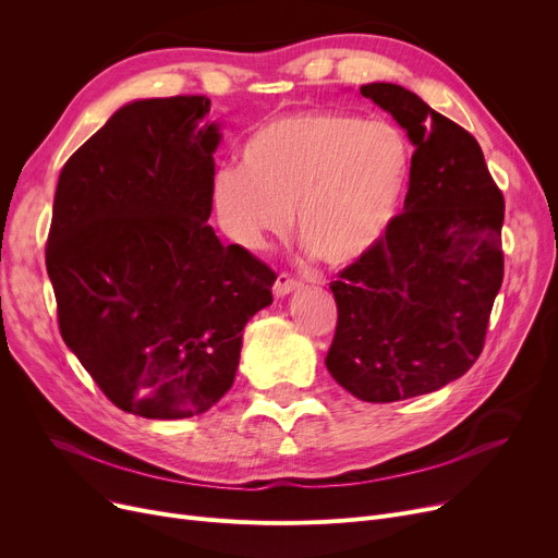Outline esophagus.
<instances>
[{
  "label": "esophagus",
  "instance_id": "34e87169",
  "mask_svg": "<svg viewBox=\"0 0 558 558\" xmlns=\"http://www.w3.org/2000/svg\"><path fill=\"white\" fill-rule=\"evenodd\" d=\"M301 287V282L296 280V278H291L289 274H280L278 278H276V284H274V294L278 296V299H282V296H287L289 291H294V289H299Z\"/></svg>",
  "mask_w": 558,
  "mask_h": 558
}]
</instances>
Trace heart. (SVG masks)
I'll use <instances>...</instances> for the list:
<instances>
[{
	"mask_svg": "<svg viewBox=\"0 0 558 558\" xmlns=\"http://www.w3.org/2000/svg\"><path fill=\"white\" fill-rule=\"evenodd\" d=\"M412 173V146L391 122L332 108L284 112L257 126L242 165L213 179L228 238L262 251L289 228L328 264L355 262L393 226Z\"/></svg>",
	"mask_w": 558,
	"mask_h": 558,
	"instance_id": "heart-1",
	"label": "heart"
}]
</instances>
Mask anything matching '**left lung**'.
Returning <instances> with one entry per match:
<instances>
[{
    "instance_id": "1",
    "label": "left lung",
    "mask_w": 558,
    "mask_h": 558,
    "mask_svg": "<svg viewBox=\"0 0 558 558\" xmlns=\"http://www.w3.org/2000/svg\"><path fill=\"white\" fill-rule=\"evenodd\" d=\"M414 144L404 208L373 251L330 282L326 366L364 402L446 387L482 355L505 278V196L477 140L396 83L362 85Z\"/></svg>"
}]
</instances>
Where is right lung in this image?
I'll return each instance as SVG.
<instances>
[{"mask_svg":"<svg viewBox=\"0 0 558 558\" xmlns=\"http://www.w3.org/2000/svg\"><path fill=\"white\" fill-rule=\"evenodd\" d=\"M210 99L133 101L65 162L45 248L58 328L122 412L175 421L219 402L276 274L208 226Z\"/></svg>","mask_w":558,"mask_h":558,"instance_id":"obj_1","label":"right lung"}]
</instances>
